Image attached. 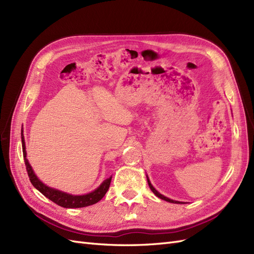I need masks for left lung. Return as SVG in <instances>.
Segmentation results:
<instances>
[{
    "instance_id": "1",
    "label": "left lung",
    "mask_w": 254,
    "mask_h": 254,
    "mask_svg": "<svg viewBox=\"0 0 254 254\" xmlns=\"http://www.w3.org/2000/svg\"><path fill=\"white\" fill-rule=\"evenodd\" d=\"M147 177V176H146ZM147 182H148V186H149V188H150V190H152V193L155 194L157 197H159V198H161V199H163V200H165V201H168V202H173V203H181V202H179V201H175V200H172V199H170V198H167V197H165V196H163V195H161L159 191L153 188L152 186H151V183H150V181H149V179H148V177H147Z\"/></svg>"
}]
</instances>
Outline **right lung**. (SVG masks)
Listing matches in <instances>:
<instances>
[{"label": "right lung", "instance_id": "right-lung-1", "mask_svg": "<svg viewBox=\"0 0 254 254\" xmlns=\"http://www.w3.org/2000/svg\"><path fill=\"white\" fill-rule=\"evenodd\" d=\"M21 139H22V149H23V157H24V162L26 166V171L29 177V180L32 182L33 186L43 194L45 197L49 198L50 200L55 202L56 204L63 206V207H68V209H73V207H84L88 205H92L96 202H98L101 199L106 195L107 190H109L111 178L106 179L101 186H99L95 190L91 191L86 195L80 196H74L71 194H66L64 191H61L55 189H52L48 186H45L39 179L37 178L35 175L32 166L29 165L28 160L26 159V150H25V143H24V135H23V128L21 130Z\"/></svg>", "mask_w": 254, "mask_h": 254}]
</instances>
